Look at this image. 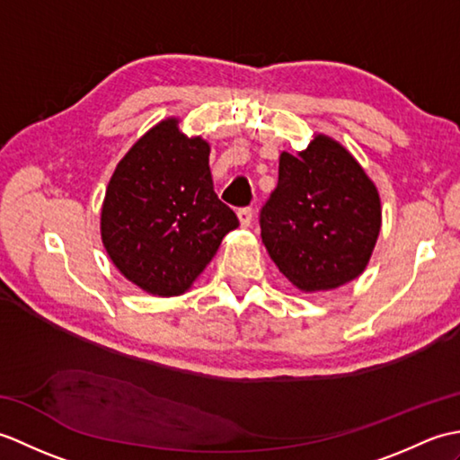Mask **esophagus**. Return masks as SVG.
Here are the masks:
<instances>
[{
	"mask_svg": "<svg viewBox=\"0 0 460 460\" xmlns=\"http://www.w3.org/2000/svg\"><path fill=\"white\" fill-rule=\"evenodd\" d=\"M237 217H239V223L243 229H247L249 225L252 223V209L251 208H243L237 211Z\"/></svg>",
	"mask_w": 460,
	"mask_h": 460,
	"instance_id": "1",
	"label": "esophagus"
}]
</instances>
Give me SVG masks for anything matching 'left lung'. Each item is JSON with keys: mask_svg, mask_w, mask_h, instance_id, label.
I'll return each mask as SVG.
<instances>
[{"mask_svg": "<svg viewBox=\"0 0 460 460\" xmlns=\"http://www.w3.org/2000/svg\"><path fill=\"white\" fill-rule=\"evenodd\" d=\"M381 231L376 183L338 140L314 134L282 152L279 183L261 211L269 257L300 292L334 290L369 265Z\"/></svg>", "mask_w": 460, "mask_h": 460, "instance_id": "8db88e82", "label": "left lung"}]
</instances>
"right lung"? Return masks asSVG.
I'll use <instances>...</instances> for the list:
<instances>
[{"label": "right lung", "instance_id": "right-lung-1", "mask_svg": "<svg viewBox=\"0 0 460 460\" xmlns=\"http://www.w3.org/2000/svg\"><path fill=\"white\" fill-rule=\"evenodd\" d=\"M170 116L140 136L116 165L101 209L112 265L152 296H180L199 279L237 215L213 190L209 142Z\"/></svg>", "mask_w": 460, "mask_h": 460}]
</instances>
